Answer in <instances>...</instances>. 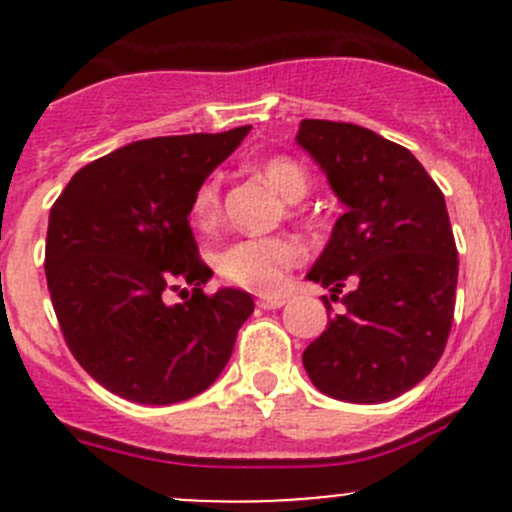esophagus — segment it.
<instances>
[{"label":"esophagus","instance_id":"34e87169","mask_svg":"<svg viewBox=\"0 0 512 512\" xmlns=\"http://www.w3.org/2000/svg\"><path fill=\"white\" fill-rule=\"evenodd\" d=\"M257 304H260L262 309H280L287 304V297L285 294H272V297H260V302Z\"/></svg>","mask_w":512,"mask_h":512}]
</instances>
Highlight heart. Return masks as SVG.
I'll return each mask as SVG.
<instances>
[{
  "label": "heart",
  "instance_id": "1",
  "mask_svg": "<svg viewBox=\"0 0 512 512\" xmlns=\"http://www.w3.org/2000/svg\"><path fill=\"white\" fill-rule=\"evenodd\" d=\"M262 178L275 185L287 200H302L309 190V178L292 158H267L257 165ZM193 220L200 227L215 225L220 215V183L208 178L195 190L190 205ZM302 260V245L292 237H245L227 245L218 255V272L230 285L252 289L260 294L280 292L287 272Z\"/></svg>",
  "mask_w": 512,
  "mask_h": 512
}]
</instances>
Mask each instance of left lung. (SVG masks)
<instances>
[{"label":"left lung","mask_w":512,"mask_h":512,"mask_svg":"<svg viewBox=\"0 0 512 512\" xmlns=\"http://www.w3.org/2000/svg\"><path fill=\"white\" fill-rule=\"evenodd\" d=\"M297 143L347 205L307 280L332 287V302L352 285L302 364L332 399L391 401L431 374L451 332L458 250L446 200L414 153L369 128L304 118Z\"/></svg>","instance_id":"8db88e82"}]
</instances>
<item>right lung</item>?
Wrapping results in <instances>:
<instances>
[{"mask_svg":"<svg viewBox=\"0 0 512 512\" xmlns=\"http://www.w3.org/2000/svg\"><path fill=\"white\" fill-rule=\"evenodd\" d=\"M250 126L128 143L84 165L56 198L44 272L71 354L111 394L178 404L225 369L255 302L242 289L205 294L188 215L195 190ZM178 291L180 305L164 294Z\"/></svg>","mask_w":512,"mask_h":512,"instance_id":"1","label":"right lung"}]
</instances>
